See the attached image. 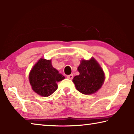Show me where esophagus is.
Segmentation results:
<instances>
[{"label": "esophagus", "mask_w": 134, "mask_h": 134, "mask_svg": "<svg viewBox=\"0 0 134 134\" xmlns=\"http://www.w3.org/2000/svg\"><path fill=\"white\" fill-rule=\"evenodd\" d=\"M67 78H68L69 79H72L74 78V75L73 74H71V75H69L67 76Z\"/></svg>", "instance_id": "esophagus-1"}]
</instances>
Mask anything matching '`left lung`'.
I'll return each mask as SVG.
<instances>
[{
    "mask_svg": "<svg viewBox=\"0 0 134 134\" xmlns=\"http://www.w3.org/2000/svg\"><path fill=\"white\" fill-rule=\"evenodd\" d=\"M79 75L74 78L76 90L85 95L97 92L104 82L105 76L102 68L94 58L82 60L78 68Z\"/></svg>",
    "mask_w": 134,
    "mask_h": 134,
    "instance_id": "1",
    "label": "left lung"
}]
</instances>
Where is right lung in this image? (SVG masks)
I'll return each mask as SVG.
<instances>
[{
  "instance_id": "1",
  "label": "right lung",
  "mask_w": 134,
  "mask_h": 134,
  "mask_svg": "<svg viewBox=\"0 0 134 134\" xmlns=\"http://www.w3.org/2000/svg\"><path fill=\"white\" fill-rule=\"evenodd\" d=\"M65 79L52 66L51 60L41 58L30 71L29 79L32 90L37 94L47 97L58 89L57 82Z\"/></svg>"
}]
</instances>
